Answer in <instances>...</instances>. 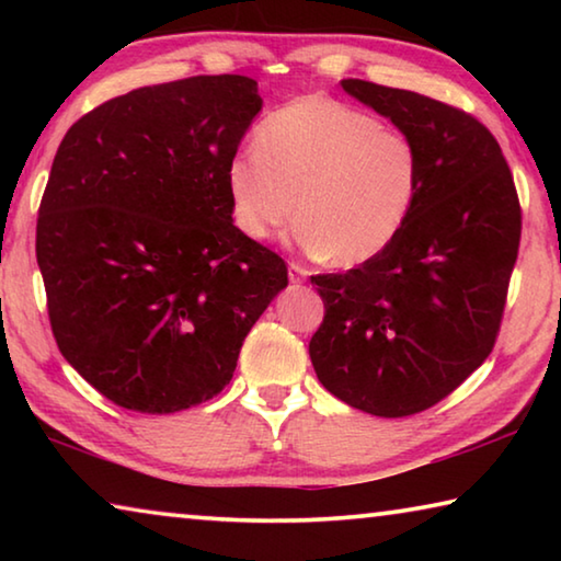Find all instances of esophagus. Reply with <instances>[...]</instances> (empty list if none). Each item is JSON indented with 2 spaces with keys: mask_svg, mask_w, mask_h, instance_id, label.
<instances>
[{
  "mask_svg": "<svg viewBox=\"0 0 561 561\" xmlns=\"http://www.w3.org/2000/svg\"><path fill=\"white\" fill-rule=\"evenodd\" d=\"M307 277H309L307 267H301V264H297V262H289V282L291 284H301Z\"/></svg>",
  "mask_w": 561,
  "mask_h": 561,
  "instance_id": "34e87169",
  "label": "esophagus"
}]
</instances>
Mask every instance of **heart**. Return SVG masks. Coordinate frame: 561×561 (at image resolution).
Here are the masks:
<instances>
[{"label": "heart", "instance_id": "1", "mask_svg": "<svg viewBox=\"0 0 561 561\" xmlns=\"http://www.w3.org/2000/svg\"><path fill=\"white\" fill-rule=\"evenodd\" d=\"M232 220L267 240L294 215L297 242L334 267H358L391 244L421 187L411 138L366 111L324 96L270 113L225 168Z\"/></svg>", "mask_w": 561, "mask_h": 561}]
</instances>
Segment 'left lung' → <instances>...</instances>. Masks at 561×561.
<instances>
[{
	"label": "left lung",
	"instance_id": "1",
	"mask_svg": "<svg viewBox=\"0 0 561 561\" xmlns=\"http://www.w3.org/2000/svg\"><path fill=\"white\" fill-rule=\"evenodd\" d=\"M341 87L405 133L421 187L396 240L344 274H317L324 321L309 341L321 386L358 411L403 417L453 393L495 346L522 210L495 136L421 93Z\"/></svg>",
	"mask_w": 561,
	"mask_h": 561
}]
</instances>
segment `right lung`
Returning a JSON list of instances; mask_svg holds the SVG:
<instances>
[{
	"label": "right lung",
	"instance_id": "add662e5",
	"mask_svg": "<svg viewBox=\"0 0 561 561\" xmlns=\"http://www.w3.org/2000/svg\"><path fill=\"white\" fill-rule=\"evenodd\" d=\"M262 111L250 76L111 99L66 130L36 220L64 358L121 408L175 413L232 381L287 264L232 222L225 168Z\"/></svg>",
	"mask_w": 561,
	"mask_h": 561
}]
</instances>
